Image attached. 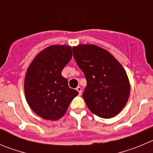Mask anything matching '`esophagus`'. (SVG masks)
Listing matches in <instances>:
<instances>
[{
    "mask_svg": "<svg viewBox=\"0 0 153 153\" xmlns=\"http://www.w3.org/2000/svg\"><path fill=\"white\" fill-rule=\"evenodd\" d=\"M76 90L78 92V93H79V96H81V87H78L76 88Z\"/></svg>",
    "mask_w": 153,
    "mask_h": 153,
    "instance_id": "obj_1",
    "label": "esophagus"
}]
</instances>
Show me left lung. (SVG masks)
I'll return each mask as SVG.
<instances>
[{"mask_svg":"<svg viewBox=\"0 0 153 153\" xmlns=\"http://www.w3.org/2000/svg\"><path fill=\"white\" fill-rule=\"evenodd\" d=\"M72 49L74 58L87 80L83 99L87 108L102 118L117 115L130 94L129 81L122 65L97 45H78Z\"/></svg>","mask_w":153,"mask_h":153,"instance_id":"8db88e82","label":"left lung"}]
</instances>
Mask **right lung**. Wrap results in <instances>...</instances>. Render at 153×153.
Instances as JSON below:
<instances>
[{
    "instance_id": "add662e5",
    "label": "right lung",
    "mask_w": 153,
    "mask_h": 153,
    "mask_svg": "<svg viewBox=\"0 0 153 153\" xmlns=\"http://www.w3.org/2000/svg\"><path fill=\"white\" fill-rule=\"evenodd\" d=\"M72 49L68 45H51L36 56L26 72L25 98L30 108L40 117L57 120L66 113L78 92L69 88L62 76L70 61Z\"/></svg>"
}]
</instances>
